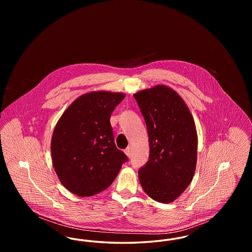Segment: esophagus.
I'll use <instances>...</instances> for the list:
<instances>
[{
	"mask_svg": "<svg viewBox=\"0 0 252 252\" xmlns=\"http://www.w3.org/2000/svg\"><path fill=\"white\" fill-rule=\"evenodd\" d=\"M125 154L128 157V158L131 156V147H130V146H128V147H126V148L125 149Z\"/></svg>",
	"mask_w": 252,
	"mask_h": 252,
	"instance_id": "esophagus-1",
	"label": "esophagus"
}]
</instances>
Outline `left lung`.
<instances>
[{"mask_svg":"<svg viewBox=\"0 0 252 252\" xmlns=\"http://www.w3.org/2000/svg\"><path fill=\"white\" fill-rule=\"evenodd\" d=\"M149 139V160L139 170L144 192L168 204L191 183L196 166L197 134L192 113L180 94L157 85L134 94Z\"/></svg>","mask_w":252,"mask_h":252,"instance_id":"1","label":"left lung"}]
</instances>
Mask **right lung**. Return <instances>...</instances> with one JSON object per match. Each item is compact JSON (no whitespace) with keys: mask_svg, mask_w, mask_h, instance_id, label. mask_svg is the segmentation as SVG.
I'll return each mask as SVG.
<instances>
[{"mask_svg":"<svg viewBox=\"0 0 252 252\" xmlns=\"http://www.w3.org/2000/svg\"><path fill=\"white\" fill-rule=\"evenodd\" d=\"M126 95L106 91L76 98L53 132L51 154L62 185L78 196L106 190L127 157L114 144L110 116Z\"/></svg>","mask_w":252,"mask_h":252,"instance_id":"right-lung-1","label":"right lung"}]
</instances>
